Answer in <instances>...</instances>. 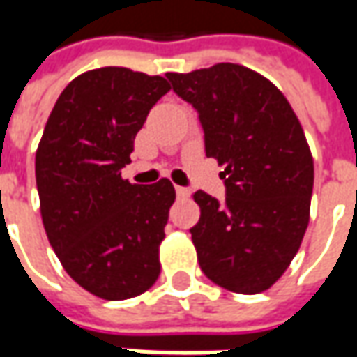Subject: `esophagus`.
Returning <instances> with one entry per match:
<instances>
[{"label":"esophagus","mask_w":357,"mask_h":357,"mask_svg":"<svg viewBox=\"0 0 357 357\" xmlns=\"http://www.w3.org/2000/svg\"><path fill=\"white\" fill-rule=\"evenodd\" d=\"M174 190H176V197H181V199H186L190 195V190L185 186H174Z\"/></svg>","instance_id":"esophagus-1"}]
</instances>
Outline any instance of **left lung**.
<instances>
[{"instance_id": "left-lung-1", "label": "left lung", "mask_w": 357, "mask_h": 357, "mask_svg": "<svg viewBox=\"0 0 357 357\" xmlns=\"http://www.w3.org/2000/svg\"><path fill=\"white\" fill-rule=\"evenodd\" d=\"M167 79L199 111L206 157L225 167V202L204 190L192 195L200 270L230 292H264L308 228L314 158L304 129L282 91L244 65L216 63Z\"/></svg>"}]
</instances>
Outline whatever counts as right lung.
I'll list each match as a JSON object with an SVG mask.
<instances>
[{"mask_svg": "<svg viewBox=\"0 0 357 357\" xmlns=\"http://www.w3.org/2000/svg\"><path fill=\"white\" fill-rule=\"evenodd\" d=\"M171 91L165 77L101 67L59 95L35 153L39 208L65 272L91 294L127 300L160 274L174 186L121 176L153 105Z\"/></svg>", "mask_w": 357, "mask_h": 357, "instance_id": "add662e5", "label": "right lung"}]
</instances>
